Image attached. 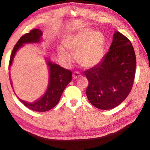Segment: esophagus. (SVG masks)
<instances>
[{
    "mask_svg": "<svg viewBox=\"0 0 150 150\" xmlns=\"http://www.w3.org/2000/svg\"><path fill=\"white\" fill-rule=\"evenodd\" d=\"M80 76H81V75L78 73V72H75V73H74L73 74V75H72V77H73V79H76L77 78H79V77Z\"/></svg>",
    "mask_w": 150,
    "mask_h": 150,
    "instance_id": "34e87169",
    "label": "esophagus"
}]
</instances>
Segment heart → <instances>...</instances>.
<instances>
[{
	"label": "heart",
	"instance_id": "b5f03b06",
	"mask_svg": "<svg viewBox=\"0 0 150 150\" xmlns=\"http://www.w3.org/2000/svg\"><path fill=\"white\" fill-rule=\"evenodd\" d=\"M64 45L57 46V55L61 63L69 67L73 62L75 53L81 67L91 68L101 62L105 53V38L99 31L86 28L68 35Z\"/></svg>",
	"mask_w": 150,
	"mask_h": 150
}]
</instances>
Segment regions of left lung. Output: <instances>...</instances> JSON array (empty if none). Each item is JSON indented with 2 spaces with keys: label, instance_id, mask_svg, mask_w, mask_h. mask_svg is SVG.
Returning a JSON list of instances; mask_svg holds the SVG:
<instances>
[{
  "label": "left lung",
  "instance_id": "left-lung-1",
  "mask_svg": "<svg viewBox=\"0 0 150 150\" xmlns=\"http://www.w3.org/2000/svg\"><path fill=\"white\" fill-rule=\"evenodd\" d=\"M136 55L126 37L115 31L109 51L101 62L85 71L88 80L86 95L101 110L117 107L128 96L134 80Z\"/></svg>",
  "mask_w": 150,
  "mask_h": 150
}]
</instances>
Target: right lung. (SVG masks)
Returning <instances> with one entry per match:
<instances>
[{
	"instance_id": "right-lung-1",
	"label": "right lung",
	"mask_w": 150,
	"mask_h": 150,
	"mask_svg": "<svg viewBox=\"0 0 150 150\" xmlns=\"http://www.w3.org/2000/svg\"><path fill=\"white\" fill-rule=\"evenodd\" d=\"M42 35L43 32L40 29H35L23 35L19 39L11 53L9 60V69L12 66L13 58L18 51L26 44L40 43L42 41ZM45 59L49 69V81L47 88L43 95L33 102H28L18 97L25 106L36 112H46L54 108L58 103L64 90L72 79V73L71 71L53 63L47 56L45 57ZM11 85L13 88L11 81Z\"/></svg>"
}]
</instances>
